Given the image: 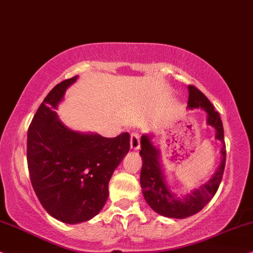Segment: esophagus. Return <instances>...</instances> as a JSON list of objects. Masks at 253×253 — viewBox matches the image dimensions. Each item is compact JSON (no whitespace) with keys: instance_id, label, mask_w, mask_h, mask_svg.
Segmentation results:
<instances>
[{"instance_id":"esophagus-1","label":"esophagus","mask_w":253,"mask_h":253,"mask_svg":"<svg viewBox=\"0 0 253 253\" xmlns=\"http://www.w3.org/2000/svg\"><path fill=\"white\" fill-rule=\"evenodd\" d=\"M130 149L139 150L140 149V134L132 133L130 135Z\"/></svg>"}]
</instances>
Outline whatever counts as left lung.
Returning a JSON list of instances; mask_svg holds the SVG:
<instances>
[{"instance_id": "obj_1", "label": "left lung", "mask_w": 253, "mask_h": 253, "mask_svg": "<svg viewBox=\"0 0 253 253\" xmlns=\"http://www.w3.org/2000/svg\"><path fill=\"white\" fill-rule=\"evenodd\" d=\"M187 109H201L206 112L208 126L215 129V139L222 143L221 162L216 171L207 183L184 195H177L168 184L161 160L160 149L153 142V134L141 136L140 156L142 158L140 184L144 200L157 214L170 218H185L197 214L211 200L216 193L223 176L225 166V144L223 125L220 114L199 89L188 85Z\"/></svg>"}]
</instances>
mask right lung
Segmentation results:
<instances>
[{
    "mask_svg": "<svg viewBox=\"0 0 253 253\" xmlns=\"http://www.w3.org/2000/svg\"><path fill=\"white\" fill-rule=\"evenodd\" d=\"M79 76L56 84L40 104L28 130V167L37 197L56 220H91L109 197V181L129 151V134L104 137L76 132L59 119V104Z\"/></svg>",
    "mask_w": 253,
    "mask_h": 253,
    "instance_id": "obj_1",
    "label": "right lung"
}]
</instances>
